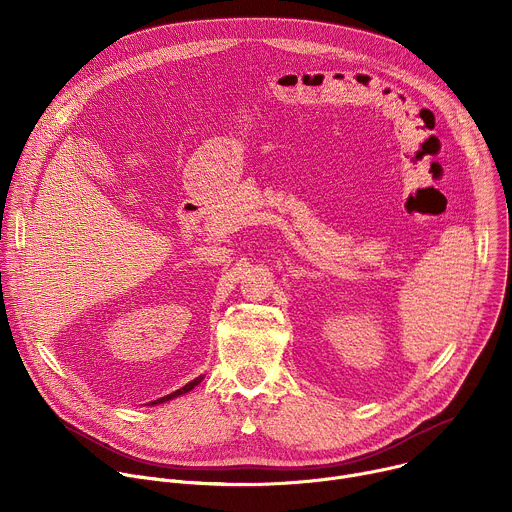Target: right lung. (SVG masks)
I'll return each mask as SVG.
<instances>
[{"instance_id":"1","label":"right lung","mask_w":512,"mask_h":512,"mask_svg":"<svg viewBox=\"0 0 512 512\" xmlns=\"http://www.w3.org/2000/svg\"><path fill=\"white\" fill-rule=\"evenodd\" d=\"M202 379H204V375L196 377L194 381H190V383H188V385H184L182 389H178V391H174V393H170V395H166V397H160V399H156V401H152V403H148V405H158V403H166V401H170V399H174V397H180V395H184V393L192 391L198 383H202Z\"/></svg>"}]
</instances>
